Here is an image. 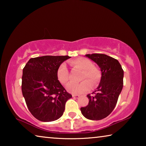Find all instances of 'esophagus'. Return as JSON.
<instances>
[{
    "instance_id": "1",
    "label": "esophagus",
    "mask_w": 146,
    "mask_h": 146,
    "mask_svg": "<svg viewBox=\"0 0 146 146\" xmlns=\"http://www.w3.org/2000/svg\"><path fill=\"white\" fill-rule=\"evenodd\" d=\"M72 97L73 98H78L79 97H80V96H79V95H73Z\"/></svg>"
}]
</instances>
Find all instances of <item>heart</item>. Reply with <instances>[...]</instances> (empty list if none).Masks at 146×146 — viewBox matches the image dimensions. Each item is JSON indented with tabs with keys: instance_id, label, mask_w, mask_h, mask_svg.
Here are the masks:
<instances>
[{
	"instance_id": "heart-1",
	"label": "heart",
	"mask_w": 146,
	"mask_h": 146,
	"mask_svg": "<svg viewBox=\"0 0 146 146\" xmlns=\"http://www.w3.org/2000/svg\"><path fill=\"white\" fill-rule=\"evenodd\" d=\"M70 64L73 68L82 70L80 76L82 82L79 83L71 82L66 86V90L69 93L74 95H80L90 90L91 85L93 86L97 85L100 82L101 76L100 70L93 66V64L90 60L86 58H78L70 62ZM56 77L62 85H66L70 78V73L65 64H62L56 71Z\"/></svg>"
}]
</instances>
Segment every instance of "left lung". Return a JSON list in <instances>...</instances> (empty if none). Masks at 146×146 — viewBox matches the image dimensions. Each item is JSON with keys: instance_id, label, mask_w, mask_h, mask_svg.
<instances>
[{"instance_id": "left-lung-1", "label": "left lung", "mask_w": 146, "mask_h": 146, "mask_svg": "<svg viewBox=\"0 0 146 146\" xmlns=\"http://www.w3.org/2000/svg\"><path fill=\"white\" fill-rule=\"evenodd\" d=\"M86 56L99 66L101 79L95 95H87L89 103L80 108L82 114L89 120H99L113 111L123 88V71L117 59L104 54H88Z\"/></svg>"}]
</instances>
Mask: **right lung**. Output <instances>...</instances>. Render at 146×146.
Here are the masks:
<instances>
[{
	"label": "right lung",
	"mask_w": 146,
	"mask_h": 146,
	"mask_svg": "<svg viewBox=\"0 0 146 146\" xmlns=\"http://www.w3.org/2000/svg\"><path fill=\"white\" fill-rule=\"evenodd\" d=\"M69 56L31 58L23 69L22 92L29 111L42 122H52L62 117L65 104L72 97L56 77V71Z\"/></svg>",
	"instance_id": "add662e5"
}]
</instances>
